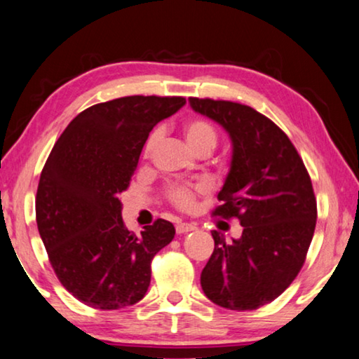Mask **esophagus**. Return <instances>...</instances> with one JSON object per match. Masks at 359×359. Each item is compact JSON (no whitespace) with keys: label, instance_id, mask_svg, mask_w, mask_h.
Instances as JSON below:
<instances>
[{"label":"esophagus","instance_id":"obj_1","mask_svg":"<svg viewBox=\"0 0 359 359\" xmlns=\"http://www.w3.org/2000/svg\"><path fill=\"white\" fill-rule=\"evenodd\" d=\"M197 228L194 224L191 223H180L176 224V234H186V233H191V231H196Z\"/></svg>","mask_w":359,"mask_h":359}]
</instances>
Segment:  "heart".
<instances>
[{
  "instance_id": "b5f03b06",
  "label": "heart",
  "mask_w": 359,
  "mask_h": 359,
  "mask_svg": "<svg viewBox=\"0 0 359 359\" xmlns=\"http://www.w3.org/2000/svg\"><path fill=\"white\" fill-rule=\"evenodd\" d=\"M183 133L187 144L198 156H210L213 149L218 144V131L212 122L205 118H191L183 126ZM161 141V130H154L142 146V156L151 158L154 151ZM205 192L203 186H189V184H172L167 187V198L173 207L180 210L191 212L194 210L197 203V196Z\"/></svg>"
}]
</instances>
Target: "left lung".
<instances>
[{"label":"left lung","instance_id":"1","mask_svg":"<svg viewBox=\"0 0 359 359\" xmlns=\"http://www.w3.org/2000/svg\"><path fill=\"white\" fill-rule=\"evenodd\" d=\"M189 102L231 136V170L212 215L244 228L233 244L213 231L202 290L218 306L257 310L278 299L306 260L318 217L311 178L289 136L255 109L210 97Z\"/></svg>","mask_w":359,"mask_h":359}]
</instances>
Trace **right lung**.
<instances>
[{"label": "right lung", "mask_w": 359, "mask_h": 359, "mask_svg": "<svg viewBox=\"0 0 359 359\" xmlns=\"http://www.w3.org/2000/svg\"><path fill=\"white\" fill-rule=\"evenodd\" d=\"M183 96H125L95 104L72 120L38 183L35 212L49 263L76 300L97 310L135 305L151 284V263L175 237L158 218L141 234L122 219L142 146Z\"/></svg>", "instance_id": "obj_1"}]
</instances>
